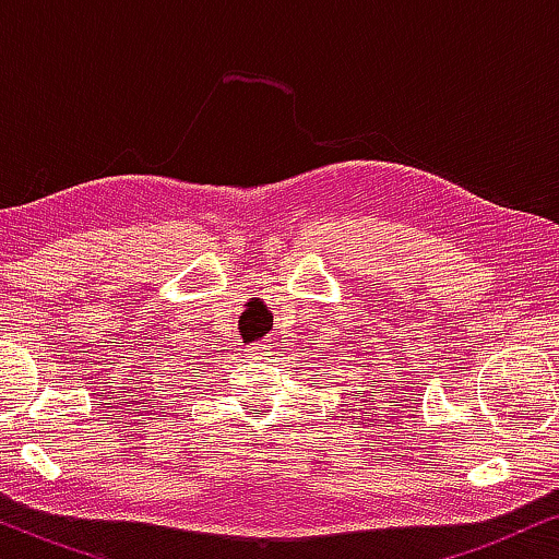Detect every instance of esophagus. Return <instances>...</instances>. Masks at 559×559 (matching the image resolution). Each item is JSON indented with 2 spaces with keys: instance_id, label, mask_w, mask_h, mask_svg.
<instances>
[{
  "instance_id": "1",
  "label": "esophagus",
  "mask_w": 559,
  "mask_h": 559,
  "mask_svg": "<svg viewBox=\"0 0 559 559\" xmlns=\"http://www.w3.org/2000/svg\"><path fill=\"white\" fill-rule=\"evenodd\" d=\"M266 354H270V350H266V346H262V343H254V346L247 348V356L254 358V361H262Z\"/></svg>"
}]
</instances>
